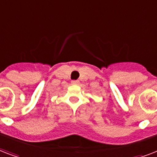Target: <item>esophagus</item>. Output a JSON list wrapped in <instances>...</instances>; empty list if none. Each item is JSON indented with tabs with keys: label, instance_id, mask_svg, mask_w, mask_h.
Returning <instances> with one entry per match:
<instances>
[{
	"label": "esophagus",
	"instance_id": "esophagus-1",
	"mask_svg": "<svg viewBox=\"0 0 157 157\" xmlns=\"http://www.w3.org/2000/svg\"><path fill=\"white\" fill-rule=\"evenodd\" d=\"M80 83V81L78 80H74V81H71V84L72 85H78Z\"/></svg>",
	"mask_w": 157,
	"mask_h": 157
}]
</instances>
